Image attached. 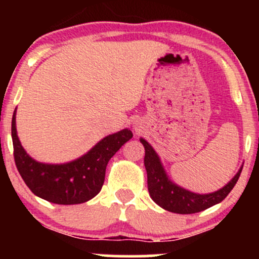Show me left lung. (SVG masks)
I'll return each mask as SVG.
<instances>
[{"label":"left lung","mask_w":259,"mask_h":259,"mask_svg":"<svg viewBox=\"0 0 259 259\" xmlns=\"http://www.w3.org/2000/svg\"><path fill=\"white\" fill-rule=\"evenodd\" d=\"M145 147V168L147 171V186L150 196L158 206L165 210L179 214H192L214 206L224 200L230 194L235 184L239 180L242 168L237 171L230 183L223 189L212 194L200 195L175 185L168 179L160 160L150 144L144 139H140Z\"/></svg>","instance_id":"8db88e82"}]
</instances>
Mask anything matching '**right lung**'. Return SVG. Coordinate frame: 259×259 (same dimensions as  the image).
Masks as SVG:
<instances>
[{"instance_id": "1", "label": "right lung", "mask_w": 259, "mask_h": 259, "mask_svg": "<svg viewBox=\"0 0 259 259\" xmlns=\"http://www.w3.org/2000/svg\"><path fill=\"white\" fill-rule=\"evenodd\" d=\"M133 138L129 129L101 140L85 156L65 164H45L34 160L20 145L12 118L13 156L17 169L34 195L57 204H78L91 200L102 189L106 167L119 148Z\"/></svg>"}]
</instances>
